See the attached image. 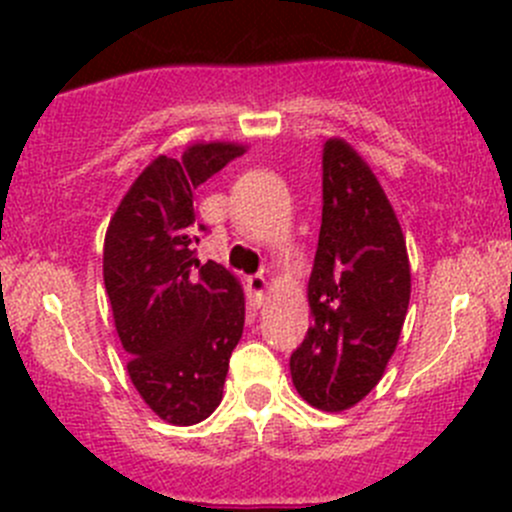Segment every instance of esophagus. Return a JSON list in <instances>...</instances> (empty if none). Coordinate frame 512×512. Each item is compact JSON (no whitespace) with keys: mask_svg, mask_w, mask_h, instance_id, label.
Segmentation results:
<instances>
[{"mask_svg":"<svg viewBox=\"0 0 512 512\" xmlns=\"http://www.w3.org/2000/svg\"><path fill=\"white\" fill-rule=\"evenodd\" d=\"M265 287H267V277L262 275V272H257V275L247 277V292H250L252 297H255L257 304L262 302V294H265Z\"/></svg>","mask_w":512,"mask_h":512,"instance_id":"34e87169","label":"esophagus"}]
</instances>
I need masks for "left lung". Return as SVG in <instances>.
Returning a JSON list of instances; mask_svg holds the SVG:
<instances>
[{
  "mask_svg": "<svg viewBox=\"0 0 512 512\" xmlns=\"http://www.w3.org/2000/svg\"><path fill=\"white\" fill-rule=\"evenodd\" d=\"M411 297L406 240L349 143L322 151V227L309 275L314 324L289 356L294 389L322 411L359 404L384 374Z\"/></svg>",
  "mask_w": 512,
  "mask_h": 512,
  "instance_id": "8db88e82",
  "label": "left lung"
}]
</instances>
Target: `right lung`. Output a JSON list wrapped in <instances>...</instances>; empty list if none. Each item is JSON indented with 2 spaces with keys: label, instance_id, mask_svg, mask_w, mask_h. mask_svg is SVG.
<instances>
[{
  "label": "right lung",
  "instance_id": "1",
  "mask_svg": "<svg viewBox=\"0 0 512 512\" xmlns=\"http://www.w3.org/2000/svg\"><path fill=\"white\" fill-rule=\"evenodd\" d=\"M245 148L195 143L183 158L143 170L111 218L103 282L113 322L131 356L133 386L163 421L193 426L218 409L245 327L242 287L218 262L195 260L193 190Z\"/></svg>",
  "mask_w": 512,
  "mask_h": 512
}]
</instances>
